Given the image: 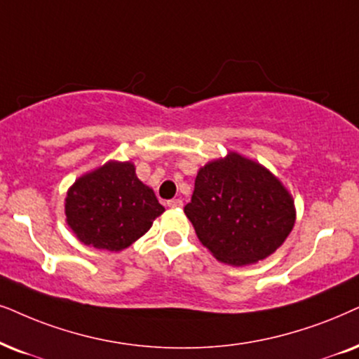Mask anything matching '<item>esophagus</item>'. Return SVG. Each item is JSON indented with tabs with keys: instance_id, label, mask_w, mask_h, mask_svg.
I'll list each match as a JSON object with an SVG mask.
<instances>
[{
	"instance_id": "1",
	"label": "esophagus",
	"mask_w": 359,
	"mask_h": 359,
	"mask_svg": "<svg viewBox=\"0 0 359 359\" xmlns=\"http://www.w3.org/2000/svg\"><path fill=\"white\" fill-rule=\"evenodd\" d=\"M168 206H170V208H181V206H183V199H180V198L170 199Z\"/></svg>"
}]
</instances>
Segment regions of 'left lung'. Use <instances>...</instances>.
<instances>
[{
  "mask_svg": "<svg viewBox=\"0 0 359 359\" xmlns=\"http://www.w3.org/2000/svg\"><path fill=\"white\" fill-rule=\"evenodd\" d=\"M184 214L204 248L231 265L269 257L295 222L293 199L280 181L237 153L199 170Z\"/></svg>",
  "mask_w": 359,
  "mask_h": 359,
  "instance_id": "1",
  "label": "left lung"
}]
</instances>
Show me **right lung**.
I'll return each instance as SVG.
<instances>
[{
	"mask_svg": "<svg viewBox=\"0 0 359 359\" xmlns=\"http://www.w3.org/2000/svg\"><path fill=\"white\" fill-rule=\"evenodd\" d=\"M163 211L153 189L137 178L128 161H110L83 175L66 198L67 224L77 239L111 252L133 244Z\"/></svg>",
	"mask_w": 359,
	"mask_h": 359,
	"instance_id": "add662e5",
	"label": "right lung"
}]
</instances>
